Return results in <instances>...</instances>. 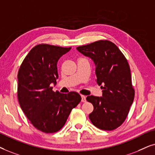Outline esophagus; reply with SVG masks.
<instances>
[{
	"mask_svg": "<svg viewBox=\"0 0 155 155\" xmlns=\"http://www.w3.org/2000/svg\"><path fill=\"white\" fill-rule=\"evenodd\" d=\"M86 97L84 95H81V101L82 102H86Z\"/></svg>",
	"mask_w": 155,
	"mask_h": 155,
	"instance_id": "34e87169",
	"label": "esophagus"
}]
</instances>
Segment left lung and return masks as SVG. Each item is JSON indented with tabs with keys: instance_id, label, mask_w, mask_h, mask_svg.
<instances>
[{
	"instance_id": "8db88e82",
	"label": "left lung",
	"mask_w": 155,
	"mask_h": 155,
	"mask_svg": "<svg viewBox=\"0 0 155 155\" xmlns=\"http://www.w3.org/2000/svg\"><path fill=\"white\" fill-rule=\"evenodd\" d=\"M76 49L94 60L96 82L103 89V97H86L94 106L89 119L99 129L113 130L124 123L135 98L127 59L114 43L107 40Z\"/></svg>"
}]
</instances>
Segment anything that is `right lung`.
Segmentation results:
<instances>
[{
	"label": "right lung",
	"mask_w": 155,
	"mask_h": 155,
	"mask_svg": "<svg viewBox=\"0 0 155 155\" xmlns=\"http://www.w3.org/2000/svg\"><path fill=\"white\" fill-rule=\"evenodd\" d=\"M71 47L48 44L35 46L22 61L18 74V98L27 117L35 128L54 133L64 125L72 109L81 101L78 93L53 91L57 84V61Z\"/></svg>",
	"instance_id": "1"
}]
</instances>
